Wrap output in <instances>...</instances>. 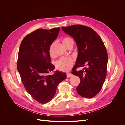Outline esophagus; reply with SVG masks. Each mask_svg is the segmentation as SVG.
I'll return each mask as SVG.
<instances>
[{"label": "esophagus", "mask_w": 125, "mask_h": 125, "mask_svg": "<svg viewBox=\"0 0 125 125\" xmlns=\"http://www.w3.org/2000/svg\"><path fill=\"white\" fill-rule=\"evenodd\" d=\"M72 76H73V74H72L71 73H67V78H70Z\"/></svg>", "instance_id": "1"}]
</instances>
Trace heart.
<instances>
[{
	"label": "heart",
	"instance_id": "obj_1",
	"mask_svg": "<svg viewBox=\"0 0 125 125\" xmlns=\"http://www.w3.org/2000/svg\"><path fill=\"white\" fill-rule=\"evenodd\" d=\"M62 43L63 46L67 48H68L70 46H73V41L69 37H65L62 40ZM55 46V43H52L49 48V53L51 57H54L55 56V51L54 48ZM74 62L73 60L70 57H63L60 58L56 62V68L58 70L67 71L69 70L71 68L73 65Z\"/></svg>",
	"mask_w": 125,
	"mask_h": 125
}]
</instances>
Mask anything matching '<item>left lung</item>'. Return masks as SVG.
Instances as JSON below:
<instances>
[{
  "mask_svg": "<svg viewBox=\"0 0 125 125\" xmlns=\"http://www.w3.org/2000/svg\"><path fill=\"white\" fill-rule=\"evenodd\" d=\"M62 29L73 37L77 45L78 55L71 72L80 79L77 92L82 97L92 98L100 91L106 76L108 55L103 42L94 30L86 26L73 25ZM84 65L87 67L76 71L77 67Z\"/></svg>",
  "mask_w": 125,
  "mask_h": 125,
  "instance_id": "8db88e82",
  "label": "left lung"
}]
</instances>
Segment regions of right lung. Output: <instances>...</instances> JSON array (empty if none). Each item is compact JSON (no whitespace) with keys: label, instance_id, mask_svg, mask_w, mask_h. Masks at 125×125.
<instances>
[{"label":"right lung","instance_id":"obj_1","mask_svg":"<svg viewBox=\"0 0 125 125\" xmlns=\"http://www.w3.org/2000/svg\"><path fill=\"white\" fill-rule=\"evenodd\" d=\"M59 28L39 29L26 35L20 45L17 69L24 88L37 102L45 104L55 95L57 87L66 79L64 73L56 71L51 63L49 48L58 36Z\"/></svg>","mask_w":125,"mask_h":125}]
</instances>
